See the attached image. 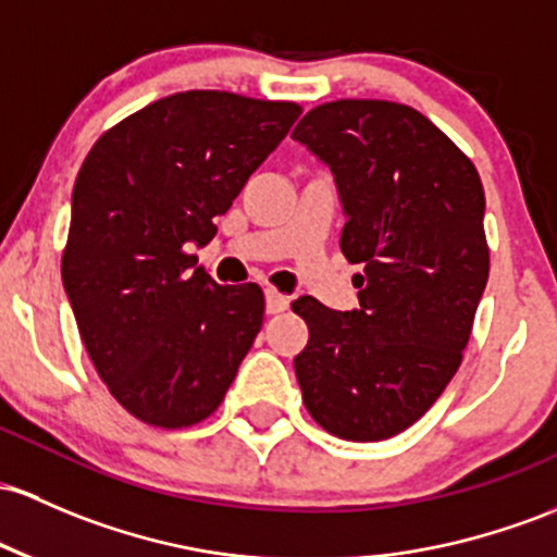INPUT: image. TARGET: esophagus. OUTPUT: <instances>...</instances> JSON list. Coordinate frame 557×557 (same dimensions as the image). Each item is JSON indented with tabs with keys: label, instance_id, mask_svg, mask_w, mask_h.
Masks as SVG:
<instances>
[{
	"label": "esophagus",
	"instance_id": "1",
	"mask_svg": "<svg viewBox=\"0 0 557 557\" xmlns=\"http://www.w3.org/2000/svg\"><path fill=\"white\" fill-rule=\"evenodd\" d=\"M264 298H267V314H280V311L288 309L290 304L288 296H283V293H277L274 288H267Z\"/></svg>",
	"mask_w": 557,
	"mask_h": 557
}]
</instances>
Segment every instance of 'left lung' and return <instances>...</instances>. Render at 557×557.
Instances as JSON below:
<instances>
[{
  "label": "left lung",
  "mask_w": 557,
  "mask_h": 557,
  "mask_svg": "<svg viewBox=\"0 0 557 557\" xmlns=\"http://www.w3.org/2000/svg\"><path fill=\"white\" fill-rule=\"evenodd\" d=\"M293 139L333 171L341 250L364 269L359 309L293 301L309 325L293 368L327 433L381 442L423 418L460 368L488 280L484 187L447 134L399 102H325Z\"/></svg>",
  "instance_id": "8db88e82"
}]
</instances>
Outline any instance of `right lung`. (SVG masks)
I'll use <instances>...</instances> for the list:
<instances>
[{
	"label": "right lung",
	"mask_w": 557,
	"mask_h": 557,
	"mask_svg": "<svg viewBox=\"0 0 557 557\" xmlns=\"http://www.w3.org/2000/svg\"><path fill=\"white\" fill-rule=\"evenodd\" d=\"M298 115L296 102L180 91L108 129L78 171L63 288L97 375L143 423L209 418L253 346L264 293L216 285L187 248L213 240Z\"/></svg>",
	"instance_id": "obj_1"
}]
</instances>
